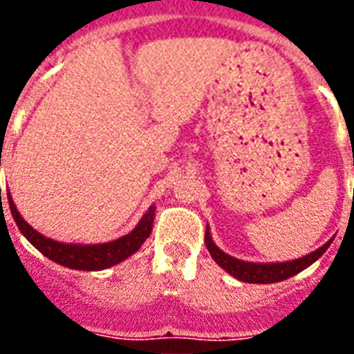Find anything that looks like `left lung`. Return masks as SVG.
I'll use <instances>...</instances> for the list:
<instances>
[{"label":"left lung","instance_id":"left-lung-1","mask_svg":"<svg viewBox=\"0 0 354 354\" xmlns=\"http://www.w3.org/2000/svg\"><path fill=\"white\" fill-rule=\"evenodd\" d=\"M330 241H327L322 248H318L316 252H310L308 255H303L294 261H285V263H248V261H241V259L232 257L226 252H222L221 248L216 246L211 236L209 226L205 227V246L209 250L211 257L215 259V263L218 266L226 270L227 274L233 275L235 279L244 281V283H257V285H268V283H279L285 281L292 275L299 274L305 268H308L310 264L316 263L330 246Z\"/></svg>","mask_w":354,"mask_h":354}]
</instances>
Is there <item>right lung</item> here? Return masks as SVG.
Returning a JSON list of instances; mask_svg holds the SVG:
<instances>
[{
    "instance_id": "right-lung-1",
    "label": "right lung",
    "mask_w": 354,
    "mask_h": 354,
    "mask_svg": "<svg viewBox=\"0 0 354 354\" xmlns=\"http://www.w3.org/2000/svg\"><path fill=\"white\" fill-rule=\"evenodd\" d=\"M1 191V187H0ZM8 207L14 216L16 226L19 227V232L24 233V236L32 244V246L46 255L47 259H51L55 263L62 264L66 268L71 270H84V272H97V270H106L110 266L122 263L124 259L138 252L139 248L143 246V242L149 239L150 232H152V224H154L156 205L152 204L147 209L141 221L138 222V226L133 227L132 232L127 235L119 236L115 241L110 242H99V244H75V242H58L53 241L49 236H44L40 232H36L35 227L27 224L24 221V216L19 215V211L16 209L12 196L7 191Z\"/></svg>"
}]
</instances>
